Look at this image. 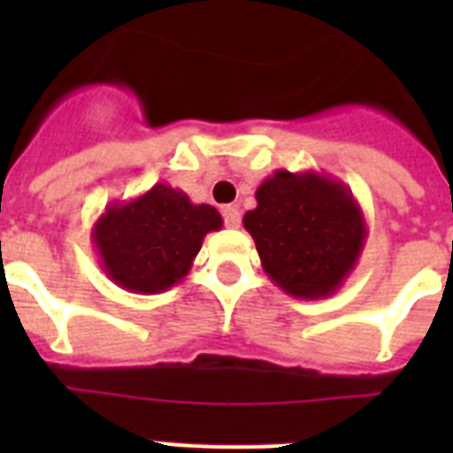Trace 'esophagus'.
Returning a JSON list of instances; mask_svg holds the SVG:
<instances>
[{"label": "esophagus", "mask_w": 453, "mask_h": 453, "mask_svg": "<svg viewBox=\"0 0 453 453\" xmlns=\"http://www.w3.org/2000/svg\"><path fill=\"white\" fill-rule=\"evenodd\" d=\"M222 215H224V224H226V226H231V229H238V226H240V211H238V208L224 206Z\"/></svg>", "instance_id": "esophagus-1"}]
</instances>
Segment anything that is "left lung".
<instances>
[{
    "label": "left lung",
    "mask_w": 453,
    "mask_h": 453,
    "mask_svg": "<svg viewBox=\"0 0 453 453\" xmlns=\"http://www.w3.org/2000/svg\"><path fill=\"white\" fill-rule=\"evenodd\" d=\"M267 279L297 299H324L354 272L367 238L349 188L324 172L276 170L242 218Z\"/></svg>",
    "instance_id": "left-lung-1"
}]
</instances>
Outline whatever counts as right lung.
I'll return each instance as SVG.
<instances>
[{
	"mask_svg": "<svg viewBox=\"0 0 453 453\" xmlns=\"http://www.w3.org/2000/svg\"><path fill=\"white\" fill-rule=\"evenodd\" d=\"M219 229L218 208L192 203L179 188L156 183L129 202L108 203L90 240L115 286L158 295L186 279L206 234Z\"/></svg>",
	"mask_w": 453,
	"mask_h": 453,
	"instance_id": "right-lung-1",
	"label": "right lung"
}]
</instances>
